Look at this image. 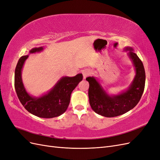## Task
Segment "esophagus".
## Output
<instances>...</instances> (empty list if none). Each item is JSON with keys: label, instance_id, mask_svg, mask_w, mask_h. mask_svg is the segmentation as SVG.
I'll return each mask as SVG.
<instances>
[{"label": "esophagus", "instance_id": "obj_1", "mask_svg": "<svg viewBox=\"0 0 160 160\" xmlns=\"http://www.w3.org/2000/svg\"><path fill=\"white\" fill-rule=\"evenodd\" d=\"M82 73H83V79H86L87 77H88L90 75V71L88 69H85L83 71Z\"/></svg>", "mask_w": 160, "mask_h": 160}]
</instances>
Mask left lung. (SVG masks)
Segmentation results:
<instances>
[{
  "instance_id": "8db88e82",
  "label": "left lung",
  "mask_w": 160,
  "mask_h": 160,
  "mask_svg": "<svg viewBox=\"0 0 160 160\" xmlns=\"http://www.w3.org/2000/svg\"><path fill=\"white\" fill-rule=\"evenodd\" d=\"M124 51H129L128 55L135 71L134 79L127 90L110 95L96 77L86 78L89 83L88 95L91 107L96 113L104 117L113 118L127 113L136 106L143 93L146 72L142 62L132 47H125Z\"/></svg>"
}]
</instances>
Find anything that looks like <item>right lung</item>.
I'll return each instance as SVG.
<instances>
[{"mask_svg": "<svg viewBox=\"0 0 160 160\" xmlns=\"http://www.w3.org/2000/svg\"><path fill=\"white\" fill-rule=\"evenodd\" d=\"M43 47L33 48L29 53L41 52ZM28 55L19 59L14 71V88L18 98L28 112L42 118L58 117L65 112L70 103L72 91L83 79V75L75 77H62L47 93L40 97L30 95L26 91L22 80V69Z\"/></svg>", "mask_w": 160, "mask_h": 160, "instance_id": "obj_1", "label": "right lung"}]
</instances>
